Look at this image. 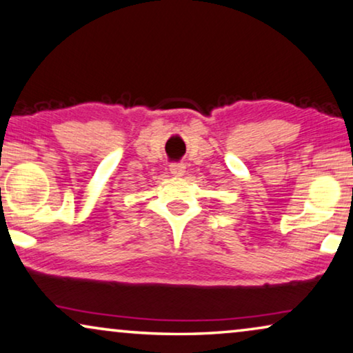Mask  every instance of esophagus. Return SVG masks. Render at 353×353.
I'll list each match as a JSON object with an SVG mask.
<instances>
[{"mask_svg": "<svg viewBox=\"0 0 353 353\" xmlns=\"http://www.w3.org/2000/svg\"><path fill=\"white\" fill-rule=\"evenodd\" d=\"M185 163H172L170 173L173 176H183L185 175Z\"/></svg>", "mask_w": 353, "mask_h": 353, "instance_id": "1", "label": "esophagus"}]
</instances>
